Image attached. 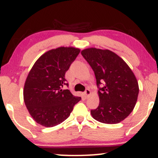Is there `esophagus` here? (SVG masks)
I'll use <instances>...</instances> for the list:
<instances>
[{"instance_id":"esophagus-1","label":"esophagus","mask_w":158,"mask_h":158,"mask_svg":"<svg viewBox=\"0 0 158 158\" xmlns=\"http://www.w3.org/2000/svg\"><path fill=\"white\" fill-rule=\"evenodd\" d=\"M85 96H88L89 95H90V90L89 89H86L85 91Z\"/></svg>"}]
</instances>
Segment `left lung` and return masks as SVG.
Returning a JSON list of instances; mask_svg holds the SVG:
<instances>
[{
    "label": "left lung",
    "instance_id": "obj_1",
    "mask_svg": "<svg viewBox=\"0 0 158 158\" xmlns=\"http://www.w3.org/2000/svg\"><path fill=\"white\" fill-rule=\"evenodd\" d=\"M94 71L99 88V106L90 111L93 118L104 124H118L133 111L139 94L135 74L119 56L109 49L90 47L81 51Z\"/></svg>",
    "mask_w": 158,
    "mask_h": 158
}]
</instances>
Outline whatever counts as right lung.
<instances>
[{
  "label": "right lung",
  "mask_w": 158,
  "mask_h": 158,
  "mask_svg": "<svg viewBox=\"0 0 158 158\" xmlns=\"http://www.w3.org/2000/svg\"><path fill=\"white\" fill-rule=\"evenodd\" d=\"M81 49L60 47L47 51L40 57L29 71L23 88V100L27 110L36 123L52 127L64 122L81 97L70 90L65 73Z\"/></svg>",
  "instance_id": "right-lung-1"
}]
</instances>
